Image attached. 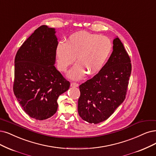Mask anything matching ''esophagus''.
Listing matches in <instances>:
<instances>
[{"instance_id": "1", "label": "esophagus", "mask_w": 156, "mask_h": 156, "mask_svg": "<svg viewBox=\"0 0 156 156\" xmlns=\"http://www.w3.org/2000/svg\"><path fill=\"white\" fill-rule=\"evenodd\" d=\"M79 86V84L78 83H71V87H78Z\"/></svg>"}]
</instances>
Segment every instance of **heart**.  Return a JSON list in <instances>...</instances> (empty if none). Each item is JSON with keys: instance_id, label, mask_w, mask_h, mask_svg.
Returning <instances> with one entry per match:
<instances>
[{"instance_id": "obj_1", "label": "heart", "mask_w": 156, "mask_h": 156, "mask_svg": "<svg viewBox=\"0 0 156 156\" xmlns=\"http://www.w3.org/2000/svg\"><path fill=\"white\" fill-rule=\"evenodd\" d=\"M112 50L108 38L86 31H78L68 37L66 43L59 42L56 47L58 67L66 71L74 63H78L69 71L73 80L82 78L86 73L93 75L104 66Z\"/></svg>"}]
</instances>
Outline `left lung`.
<instances>
[{
	"mask_svg": "<svg viewBox=\"0 0 156 156\" xmlns=\"http://www.w3.org/2000/svg\"><path fill=\"white\" fill-rule=\"evenodd\" d=\"M130 57L118 37L113 40V51L101 70L80 85L78 101L80 116L89 123L107 119L123 102L132 66Z\"/></svg>",
	"mask_w": 156,
	"mask_h": 156,
	"instance_id": "8db88e82",
	"label": "left lung"
}]
</instances>
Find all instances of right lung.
<instances>
[{
    "mask_svg": "<svg viewBox=\"0 0 156 156\" xmlns=\"http://www.w3.org/2000/svg\"><path fill=\"white\" fill-rule=\"evenodd\" d=\"M55 33V28L40 26L20 46L15 58L14 94L24 112L38 120L53 116L58 98L70 86L54 66Z\"/></svg>",
    "mask_w": 156,
    "mask_h": 156,
    "instance_id": "add662e5",
    "label": "right lung"
}]
</instances>
